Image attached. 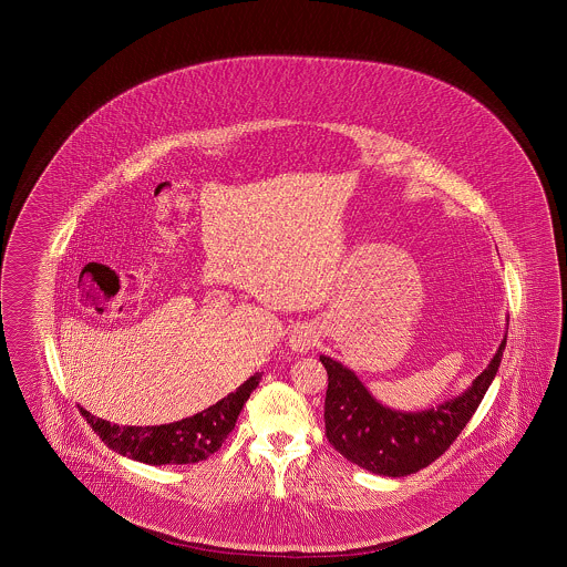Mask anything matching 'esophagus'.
<instances>
[{
  "label": "esophagus",
  "instance_id": "esophagus-1",
  "mask_svg": "<svg viewBox=\"0 0 567 567\" xmlns=\"http://www.w3.org/2000/svg\"><path fill=\"white\" fill-rule=\"evenodd\" d=\"M317 341V324H312V322H301V324H297L293 331H291V336H289V346L293 348L295 352H299V354H306V352L315 350Z\"/></svg>",
  "mask_w": 567,
  "mask_h": 567
}]
</instances>
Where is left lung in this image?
Wrapping results in <instances>:
<instances>
[{
	"label": "left lung",
	"mask_w": 567,
	"mask_h": 567,
	"mask_svg": "<svg viewBox=\"0 0 567 567\" xmlns=\"http://www.w3.org/2000/svg\"><path fill=\"white\" fill-rule=\"evenodd\" d=\"M506 336L487 369L460 396L426 411H394L378 403L348 367L320 357L329 375L324 399V434L338 452L364 471L408 476L426 468L450 450L475 415L498 373Z\"/></svg>",
	"instance_id": "obj_1"
}]
</instances>
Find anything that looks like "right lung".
Masks as SVG:
<instances>
[{"instance_id": "1", "label": "right lung", "mask_w": 567, "mask_h": 567, "mask_svg": "<svg viewBox=\"0 0 567 567\" xmlns=\"http://www.w3.org/2000/svg\"><path fill=\"white\" fill-rule=\"evenodd\" d=\"M261 373L250 375L236 392L227 394L213 408L204 409L182 422L162 426H117L94 417L80 408L92 431L115 453L128 455L143 464H196L217 452L247 403L250 392L259 385Z\"/></svg>"}]
</instances>
